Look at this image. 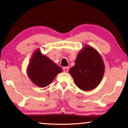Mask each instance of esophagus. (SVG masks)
I'll list each match as a JSON object with an SVG mask.
<instances>
[{"instance_id": "34e87169", "label": "esophagus", "mask_w": 128, "mask_h": 128, "mask_svg": "<svg viewBox=\"0 0 128 128\" xmlns=\"http://www.w3.org/2000/svg\"><path fill=\"white\" fill-rule=\"evenodd\" d=\"M63 70H64V72H68V70H69V68L64 67L63 68Z\"/></svg>"}]
</instances>
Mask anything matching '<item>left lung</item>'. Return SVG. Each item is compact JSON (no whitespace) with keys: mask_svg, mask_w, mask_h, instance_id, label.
Masks as SVG:
<instances>
[{"mask_svg":"<svg viewBox=\"0 0 128 128\" xmlns=\"http://www.w3.org/2000/svg\"><path fill=\"white\" fill-rule=\"evenodd\" d=\"M104 71V64L100 54L87 45L78 53L74 66L69 69V73L78 88L90 91L100 83Z\"/></svg>","mask_w":128,"mask_h":128,"instance_id":"8db88e82","label":"left lung"}]
</instances>
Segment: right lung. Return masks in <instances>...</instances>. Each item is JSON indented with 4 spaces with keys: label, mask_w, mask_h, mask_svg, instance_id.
Returning <instances> with one entry per match:
<instances>
[{
    "label": "right lung",
    "mask_w": 128,
    "mask_h": 128,
    "mask_svg": "<svg viewBox=\"0 0 128 128\" xmlns=\"http://www.w3.org/2000/svg\"><path fill=\"white\" fill-rule=\"evenodd\" d=\"M62 69L48 57L36 50L33 53L27 69L28 78L33 83L40 87L50 84Z\"/></svg>",
    "instance_id": "obj_1"
}]
</instances>
